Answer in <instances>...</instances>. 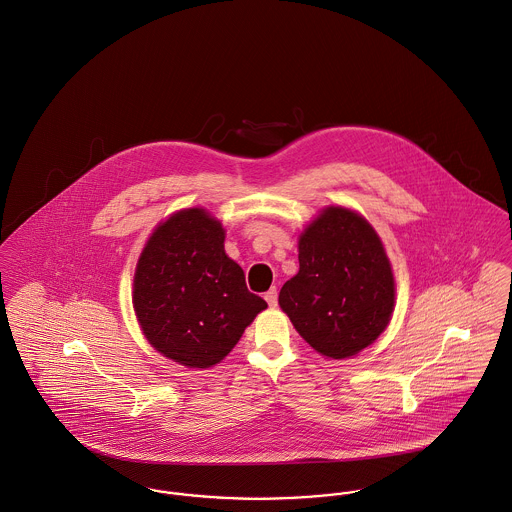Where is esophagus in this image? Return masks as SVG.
<instances>
[{"label": "esophagus", "instance_id": "1", "mask_svg": "<svg viewBox=\"0 0 512 512\" xmlns=\"http://www.w3.org/2000/svg\"><path fill=\"white\" fill-rule=\"evenodd\" d=\"M265 300H267V304H269L271 308H275L277 302H279V292H277V288L267 290V292H265Z\"/></svg>", "mask_w": 512, "mask_h": 512}]
</instances>
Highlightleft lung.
I'll list each match as a JSON object with an SVG mask.
<instances>
[{
    "instance_id": "1",
    "label": "left lung",
    "mask_w": 512,
    "mask_h": 512,
    "mask_svg": "<svg viewBox=\"0 0 512 512\" xmlns=\"http://www.w3.org/2000/svg\"><path fill=\"white\" fill-rule=\"evenodd\" d=\"M298 263L279 304L318 353L345 359L385 332L395 310V277L363 216L341 206L322 210L300 233Z\"/></svg>"
}]
</instances>
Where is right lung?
Wrapping results in <instances>:
<instances>
[{
    "mask_svg": "<svg viewBox=\"0 0 512 512\" xmlns=\"http://www.w3.org/2000/svg\"><path fill=\"white\" fill-rule=\"evenodd\" d=\"M226 231L204 208L172 214L137 261L133 308L147 341L190 369L220 363L267 302L226 255Z\"/></svg>",
    "mask_w": 512,
    "mask_h": 512,
    "instance_id": "right-lung-1",
    "label": "right lung"
}]
</instances>
